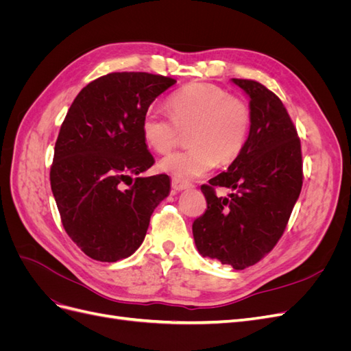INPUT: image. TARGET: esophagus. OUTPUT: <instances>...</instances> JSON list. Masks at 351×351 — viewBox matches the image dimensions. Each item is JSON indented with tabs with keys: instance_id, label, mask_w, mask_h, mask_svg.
Listing matches in <instances>:
<instances>
[{
	"instance_id": "1",
	"label": "esophagus",
	"mask_w": 351,
	"mask_h": 351,
	"mask_svg": "<svg viewBox=\"0 0 351 351\" xmlns=\"http://www.w3.org/2000/svg\"><path fill=\"white\" fill-rule=\"evenodd\" d=\"M171 187H173L174 192H182V190L193 187V184H192V183H187V182H183V180H180V178H176V177H174V178L171 180Z\"/></svg>"
}]
</instances>
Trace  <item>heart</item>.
Wrapping results in <instances>:
<instances>
[{"label":"heart","instance_id":"b5f03b06","mask_svg":"<svg viewBox=\"0 0 351 351\" xmlns=\"http://www.w3.org/2000/svg\"><path fill=\"white\" fill-rule=\"evenodd\" d=\"M168 115L151 107L143 115L145 142L168 154L189 133L190 147L165 156L159 168L176 178H197L217 164L234 162L247 145L253 124L250 105L212 83H190L168 101Z\"/></svg>","mask_w":351,"mask_h":351}]
</instances>
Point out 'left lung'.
I'll return each instance as SVG.
<instances>
[{"mask_svg": "<svg viewBox=\"0 0 351 351\" xmlns=\"http://www.w3.org/2000/svg\"><path fill=\"white\" fill-rule=\"evenodd\" d=\"M232 82L250 98L252 132L227 171L202 184L208 208L193 222V237L202 256L244 269L284 234L302 190L303 161L300 137L277 95L256 80ZM217 186L235 193L218 198Z\"/></svg>", "mask_w": 351, "mask_h": 351, "instance_id": "obj_1", "label": "left lung"}]
</instances>
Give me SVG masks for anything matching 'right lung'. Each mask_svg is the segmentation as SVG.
<instances>
[{"mask_svg": "<svg viewBox=\"0 0 351 351\" xmlns=\"http://www.w3.org/2000/svg\"><path fill=\"white\" fill-rule=\"evenodd\" d=\"M174 83L141 71L105 74L79 92L61 124L49 171L52 195L69 237L95 261L134 253L154 209L169 193L167 174H132L155 162L142 120Z\"/></svg>", "mask_w": 351, "mask_h": 351, "instance_id": "right-lung-1", "label": "right lung"}]
</instances>
